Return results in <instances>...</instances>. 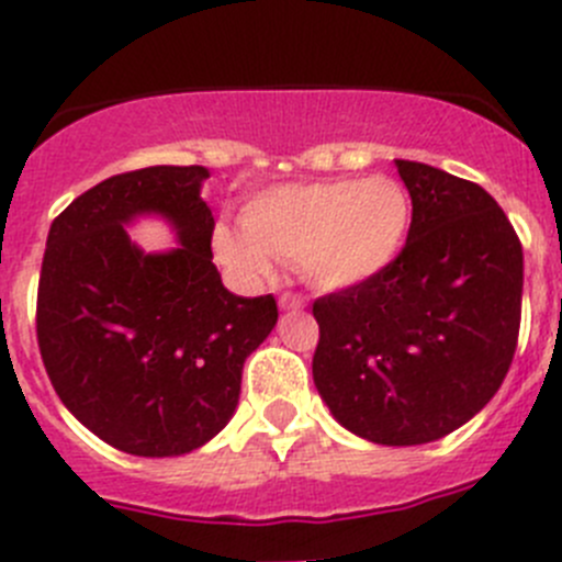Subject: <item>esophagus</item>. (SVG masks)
Segmentation results:
<instances>
[{
    "label": "esophagus",
    "instance_id": "34e87169",
    "mask_svg": "<svg viewBox=\"0 0 562 562\" xmlns=\"http://www.w3.org/2000/svg\"><path fill=\"white\" fill-rule=\"evenodd\" d=\"M280 310H304V299L296 296V293H282Z\"/></svg>",
    "mask_w": 562,
    "mask_h": 562
}]
</instances>
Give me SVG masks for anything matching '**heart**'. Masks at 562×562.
Masks as SVG:
<instances>
[{
    "label": "heart",
    "mask_w": 562,
    "mask_h": 562,
    "mask_svg": "<svg viewBox=\"0 0 562 562\" xmlns=\"http://www.w3.org/2000/svg\"><path fill=\"white\" fill-rule=\"evenodd\" d=\"M411 201L386 176L307 181L258 192L245 228L220 223L214 252L247 280H266L274 258L296 260L326 291H345L386 271L405 245Z\"/></svg>",
    "instance_id": "obj_1"
}]
</instances>
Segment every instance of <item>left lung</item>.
<instances>
[{"label": "left lung", "mask_w": 562, "mask_h": 562, "mask_svg": "<svg viewBox=\"0 0 562 562\" xmlns=\"http://www.w3.org/2000/svg\"><path fill=\"white\" fill-rule=\"evenodd\" d=\"M413 203L394 263L317 299L313 378L348 432L422 446L468 424L512 367L522 245L484 187L396 160Z\"/></svg>", "instance_id": "left-lung-1"}]
</instances>
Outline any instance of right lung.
I'll use <instances>...</instances> for the list:
<instances>
[{"mask_svg": "<svg viewBox=\"0 0 562 562\" xmlns=\"http://www.w3.org/2000/svg\"><path fill=\"white\" fill-rule=\"evenodd\" d=\"M209 168L151 166L78 195L50 223L37 288V342L67 411L135 457L201 449L236 413L247 356L277 323L274 296H234L212 263ZM138 216L172 225L146 254Z\"/></svg>", "mask_w": 562, "mask_h": 562, "instance_id": "add662e5", "label": "right lung"}]
</instances>
